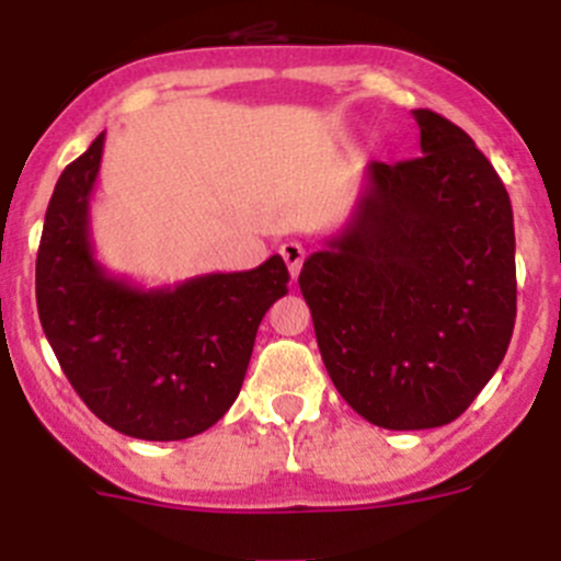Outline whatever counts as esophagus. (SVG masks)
I'll return each mask as SVG.
<instances>
[{
	"instance_id": "esophagus-1",
	"label": "esophagus",
	"mask_w": 561,
	"mask_h": 561,
	"mask_svg": "<svg viewBox=\"0 0 561 561\" xmlns=\"http://www.w3.org/2000/svg\"><path fill=\"white\" fill-rule=\"evenodd\" d=\"M279 254H282V260L287 263V271H290V276L296 279L298 271H301V265H304V257H307V249H304L298 241H287V243H282V247H279Z\"/></svg>"
}]
</instances>
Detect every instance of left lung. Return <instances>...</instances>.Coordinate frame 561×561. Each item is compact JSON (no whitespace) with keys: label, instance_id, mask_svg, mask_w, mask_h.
<instances>
[{"label":"left lung","instance_id":"obj_1","mask_svg":"<svg viewBox=\"0 0 561 561\" xmlns=\"http://www.w3.org/2000/svg\"><path fill=\"white\" fill-rule=\"evenodd\" d=\"M413 119L422 156L369 161L351 221L298 276L336 391L386 431L458 419L515 325L507 188L463 128Z\"/></svg>","mask_w":561,"mask_h":561}]
</instances>
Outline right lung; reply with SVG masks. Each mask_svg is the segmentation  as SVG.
I'll use <instances>...</instances> for the list:
<instances>
[{"mask_svg":"<svg viewBox=\"0 0 561 561\" xmlns=\"http://www.w3.org/2000/svg\"><path fill=\"white\" fill-rule=\"evenodd\" d=\"M103 136L54 186L35 265L37 314L70 386L101 422L130 438L181 442L230 411L260 320L290 274L279 254L252 271L153 290L106 274L90 241Z\"/></svg>","mask_w":561,"mask_h":561,"instance_id":"right-lung-1","label":"right lung"}]
</instances>
